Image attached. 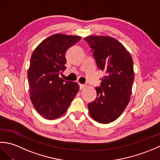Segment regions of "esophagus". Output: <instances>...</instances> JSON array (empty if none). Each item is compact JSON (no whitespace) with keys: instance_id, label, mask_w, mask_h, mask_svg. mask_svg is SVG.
<instances>
[{"instance_id":"1","label":"esophagus","mask_w":160,"mask_h":160,"mask_svg":"<svg viewBox=\"0 0 160 160\" xmlns=\"http://www.w3.org/2000/svg\"><path fill=\"white\" fill-rule=\"evenodd\" d=\"M79 86H80V90H82L83 89H84V87H85V85L82 84H79Z\"/></svg>"}]
</instances>
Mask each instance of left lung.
Instances as JSON below:
<instances>
[{
	"label": "left lung",
	"instance_id": "8db88e82",
	"mask_svg": "<svg viewBox=\"0 0 160 160\" xmlns=\"http://www.w3.org/2000/svg\"><path fill=\"white\" fill-rule=\"evenodd\" d=\"M84 40L92 49L98 69L105 74L100 87L96 88V100L88 104L89 114L99 123H110L120 116L130 101L134 80L132 57L112 37L90 36Z\"/></svg>",
	"mask_w": 160,
	"mask_h": 160
}]
</instances>
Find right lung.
I'll use <instances>...</instances> for the list:
<instances>
[{
	"label": "right lung",
	"mask_w": 160,
	"mask_h": 160,
	"mask_svg": "<svg viewBox=\"0 0 160 160\" xmlns=\"http://www.w3.org/2000/svg\"><path fill=\"white\" fill-rule=\"evenodd\" d=\"M80 36L56 33L40 42L33 51L28 76L30 99L37 112L47 120H55L66 113L79 91V85L59 76L65 70L67 50Z\"/></svg>",
	"instance_id": "right-lung-1"
}]
</instances>
